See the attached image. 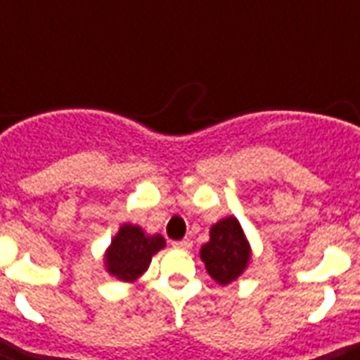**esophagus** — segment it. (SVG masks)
<instances>
[{"label":"esophagus","instance_id":"obj_1","mask_svg":"<svg viewBox=\"0 0 360 360\" xmlns=\"http://www.w3.org/2000/svg\"><path fill=\"white\" fill-rule=\"evenodd\" d=\"M174 246H175V248H179V250H191V248H192V239L185 237V239L175 240Z\"/></svg>","mask_w":360,"mask_h":360}]
</instances>
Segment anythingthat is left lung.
I'll list each match as a JSON object with an SVG mask.
<instances>
[{
    "label": "left lung",
    "mask_w": 360,
    "mask_h": 360,
    "mask_svg": "<svg viewBox=\"0 0 360 360\" xmlns=\"http://www.w3.org/2000/svg\"><path fill=\"white\" fill-rule=\"evenodd\" d=\"M209 276L220 285L239 280L252 259L250 240L236 217H226L211 226L209 240L200 248Z\"/></svg>",
    "instance_id": "left-lung-1"
}]
</instances>
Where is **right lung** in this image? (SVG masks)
<instances>
[{"label": "right lung", "instance_id": "right-lung-1", "mask_svg": "<svg viewBox=\"0 0 360 360\" xmlns=\"http://www.w3.org/2000/svg\"><path fill=\"white\" fill-rule=\"evenodd\" d=\"M166 246L162 236H149L141 226L124 222L104 250V269L121 282H136L149 269L153 256Z\"/></svg>", "mask_w": 360, "mask_h": 360}]
</instances>
